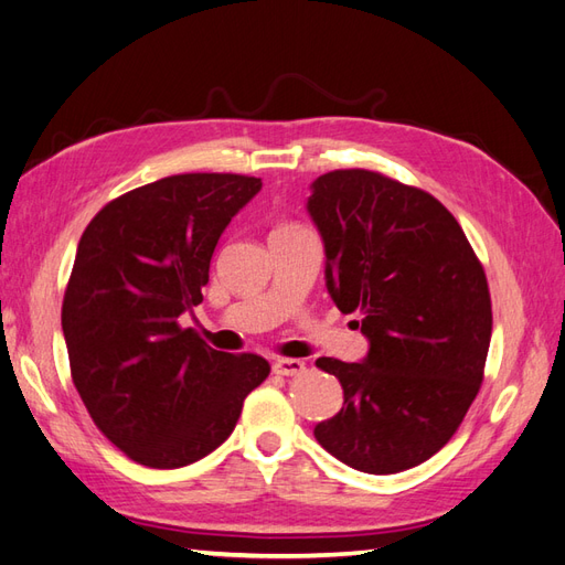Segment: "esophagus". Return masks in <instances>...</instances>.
<instances>
[{
    "label": "esophagus",
    "instance_id": "1",
    "mask_svg": "<svg viewBox=\"0 0 565 565\" xmlns=\"http://www.w3.org/2000/svg\"><path fill=\"white\" fill-rule=\"evenodd\" d=\"M271 370L281 374V377H296V374L306 372V363H302V360H294V358H279L277 363L271 365Z\"/></svg>",
    "mask_w": 565,
    "mask_h": 565
}]
</instances>
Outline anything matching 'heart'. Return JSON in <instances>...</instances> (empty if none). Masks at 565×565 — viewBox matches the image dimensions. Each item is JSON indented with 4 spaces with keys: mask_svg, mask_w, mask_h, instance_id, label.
<instances>
[{
    "mask_svg": "<svg viewBox=\"0 0 565 565\" xmlns=\"http://www.w3.org/2000/svg\"><path fill=\"white\" fill-rule=\"evenodd\" d=\"M279 228H294V226H279Z\"/></svg>",
    "mask_w": 565,
    "mask_h": 565,
    "instance_id": "b5f03b06",
    "label": "heart"
}]
</instances>
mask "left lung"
Returning <instances> with one entry per match:
<instances>
[{"mask_svg":"<svg viewBox=\"0 0 565 565\" xmlns=\"http://www.w3.org/2000/svg\"><path fill=\"white\" fill-rule=\"evenodd\" d=\"M308 210L329 294L341 312L363 315L370 339L365 363L317 358L341 382L343 408L315 439L360 472L420 466L454 437L484 380V267L437 198L380 171L324 173Z\"/></svg>","mask_w":565,"mask_h":565,"instance_id":"left-lung-1","label":"left lung"}]
</instances>
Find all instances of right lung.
<instances>
[{
  "label": "right lung",
  "instance_id": "obj_1",
  "mask_svg": "<svg viewBox=\"0 0 565 565\" xmlns=\"http://www.w3.org/2000/svg\"><path fill=\"white\" fill-rule=\"evenodd\" d=\"M263 181L177 173L134 188L85 226L62 302L71 380L93 423L148 468H181L234 431L269 374L214 351L179 317L202 302L222 231Z\"/></svg>",
  "mask_w": 565,
  "mask_h": 565
}]
</instances>
